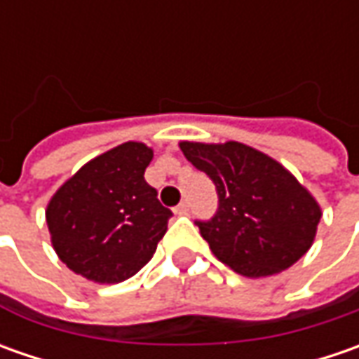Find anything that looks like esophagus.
<instances>
[{"mask_svg": "<svg viewBox=\"0 0 359 359\" xmlns=\"http://www.w3.org/2000/svg\"><path fill=\"white\" fill-rule=\"evenodd\" d=\"M175 214L177 215H187L189 214V201H182L177 208H175Z\"/></svg>", "mask_w": 359, "mask_h": 359, "instance_id": "obj_1", "label": "esophagus"}]
</instances>
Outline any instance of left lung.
Here are the masks:
<instances>
[{"mask_svg":"<svg viewBox=\"0 0 359 359\" xmlns=\"http://www.w3.org/2000/svg\"><path fill=\"white\" fill-rule=\"evenodd\" d=\"M180 147L217 191L214 217L196 224L219 262L241 276L266 278L310 250L322 210L282 163L240 142Z\"/></svg>","mask_w":359,"mask_h":359,"instance_id":"left-lung-1","label":"left lung"}]
</instances>
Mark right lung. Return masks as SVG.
<instances>
[{
  "mask_svg": "<svg viewBox=\"0 0 359 359\" xmlns=\"http://www.w3.org/2000/svg\"><path fill=\"white\" fill-rule=\"evenodd\" d=\"M154 151L128 142L88 161L48 203L51 243L72 271L97 283L135 276L156 254L172 212L145 182Z\"/></svg>",
  "mask_w": 359,
  "mask_h": 359,
  "instance_id": "1",
  "label": "right lung"
}]
</instances>
